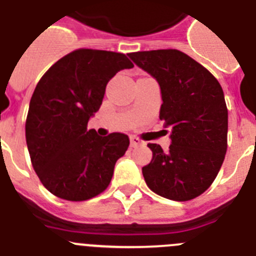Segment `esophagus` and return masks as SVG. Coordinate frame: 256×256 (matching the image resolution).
Here are the masks:
<instances>
[{
	"instance_id": "esophagus-1",
	"label": "esophagus",
	"mask_w": 256,
	"mask_h": 256,
	"mask_svg": "<svg viewBox=\"0 0 256 256\" xmlns=\"http://www.w3.org/2000/svg\"><path fill=\"white\" fill-rule=\"evenodd\" d=\"M144 144V142L140 140L138 137H134V136H132L130 137V146L132 147H137V146H142Z\"/></svg>"
}]
</instances>
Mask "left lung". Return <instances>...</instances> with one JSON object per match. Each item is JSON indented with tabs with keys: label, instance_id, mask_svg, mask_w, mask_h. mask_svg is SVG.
<instances>
[{
	"label": "left lung",
	"instance_id": "8db88e82",
	"mask_svg": "<svg viewBox=\"0 0 256 256\" xmlns=\"http://www.w3.org/2000/svg\"><path fill=\"white\" fill-rule=\"evenodd\" d=\"M128 56L158 82L160 119L171 130L168 151L160 144H147L152 160L142 168L146 184L171 200L196 198L216 179L227 151L228 112L224 90L207 68L176 49Z\"/></svg>",
	"mask_w": 256,
	"mask_h": 256
}]
</instances>
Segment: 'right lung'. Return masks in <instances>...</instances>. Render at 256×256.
I'll return each mask as SVG.
<instances>
[{
  "label": "right lung",
  "instance_id": "right-lung-1",
  "mask_svg": "<svg viewBox=\"0 0 256 256\" xmlns=\"http://www.w3.org/2000/svg\"><path fill=\"white\" fill-rule=\"evenodd\" d=\"M126 54L77 49L52 66L38 82L25 124L32 168L58 198L81 202L105 190L130 138L88 130L105 88L120 70L132 68Z\"/></svg>",
  "mask_w": 256,
  "mask_h": 256
}]
</instances>
